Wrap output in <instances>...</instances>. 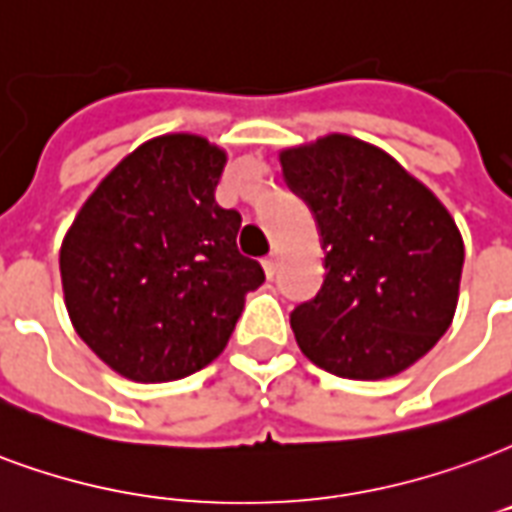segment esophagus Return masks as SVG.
Instances as JSON below:
<instances>
[{
  "instance_id": "1",
  "label": "esophagus",
  "mask_w": 512,
  "mask_h": 512,
  "mask_svg": "<svg viewBox=\"0 0 512 512\" xmlns=\"http://www.w3.org/2000/svg\"><path fill=\"white\" fill-rule=\"evenodd\" d=\"M263 268H266L268 279H271V276H276V268H279V257H276V252H271V255L263 260Z\"/></svg>"
}]
</instances>
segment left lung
Wrapping results in <instances>:
<instances>
[{"label": "left lung", "mask_w": 512, "mask_h": 512, "mask_svg": "<svg viewBox=\"0 0 512 512\" xmlns=\"http://www.w3.org/2000/svg\"><path fill=\"white\" fill-rule=\"evenodd\" d=\"M287 187L317 222L325 279L290 312L312 363L347 380H382L448 331L464 244L456 222L399 162L350 135L282 151Z\"/></svg>", "instance_id": "obj_1"}]
</instances>
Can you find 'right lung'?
Wrapping results in <instances>:
<instances>
[{
    "label": "right lung",
    "instance_id": "add662e5",
    "mask_svg": "<svg viewBox=\"0 0 512 512\" xmlns=\"http://www.w3.org/2000/svg\"><path fill=\"white\" fill-rule=\"evenodd\" d=\"M225 151L198 135L143 143L102 179L64 238V304L97 358L135 382L200 372L225 350L263 268L241 214L214 198Z\"/></svg>",
    "mask_w": 512,
    "mask_h": 512
}]
</instances>
